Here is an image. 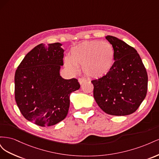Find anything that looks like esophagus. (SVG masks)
Segmentation results:
<instances>
[{"label": "esophagus", "mask_w": 159, "mask_h": 159, "mask_svg": "<svg viewBox=\"0 0 159 159\" xmlns=\"http://www.w3.org/2000/svg\"><path fill=\"white\" fill-rule=\"evenodd\" d=\"M86 80L84 79V78H79L78 79V81H79V83L81 85V84H83L84 83H85V81Z\"/></svg>", "instance_id": "esophagus-1"}]
</instances>
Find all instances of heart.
Instances as JSON below:
<instances>
[{
  "mask_svg": "<svg viewBox=\"0 0 159 159\" xmlns=\"http://www.w3.org/2000/svg\"><path fill=\"white\" fill-rule=\"evenodd\" d=\"M115 60L113 46L107 42H84L72 48L65 65L75 72L77 66H82L84 73L89 78H99L111 68Z\"/></svg>",
  "mask_w": 159,
  "mask_h": 159,
  "instance_id": "1",
  "label": "heart"
}]
</instances>
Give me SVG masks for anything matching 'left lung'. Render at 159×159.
I'll return each mask as SVG.
<instances>
[{"label":"left lung","mask_w":159,"mask_h":159,"mask_svg":"<svg viewBox=\"0 0 159 159\" xmlns=\"http://www.w3.org/2000/svg\"><path fill=\"white\" fill-rule=\"evenodd\" d=\"M105 38L113 46L115 61L102 78L93 80V97L105 113L123 116L136 111L147 92L148 75L134 48L112 36Z\"/></svg>","instance_id":"8db88e82"}]
</instances>
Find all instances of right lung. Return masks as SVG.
I'll list each match as a JSON object with an SVG mask.
<instances>
[{"mask_svg": "<svg viewBox=\"0 0 159 159\" xmlns=\"http://www.w3.org/2000/svg\"><path fill=\"white\" fill-rule=\"evenodd\" d=\"M59 42L40 44L25 56L14 76L15 100L25 119L41 127L64 120L70 107V95L80 88L75 78L60 75L64 52Z\"/></svg>", "mask_w": 159, "mask_h": 159, "instance_id": "add662e5", "label": "right lung"}]
</instances>
